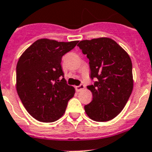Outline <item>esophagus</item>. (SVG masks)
<instances>
[{
  "instance_id": "esophagus-1",
  "label": "esophagus",
  "mask_w": 152,
  "mask_h": 152,
  "mask_svg": "<svg viewBox=\"0 0 152 152\" xmlns=\"http://www.w3.org/2000/svg\"><path fill=\"white\" fill-rule=\"evenodd\" d=\"M85 86L83 84H80V86H77V87H75V89L77 92H80V91H82L83 89H84Z\"/></svg>"
}]
</instances>
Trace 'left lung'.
Returning <instances> with one entry per match:
<instances>
[{
    "instance_id": "obj_1",
    "label": "left lung",
    "mask_w": 152,
    "mask_h": 152,
    "mask_svg": "<svg viewBox=\"0 0 152 152\" xmlns=\"http://www.w3.org/2000/svg\"><path fill=\"white\" fill-rule=\"evenodd\" d=\"M77 46L87 55L91 78L96 80L87 87L93 99L84 106L85 112L97 122L114 119L125 107L133 91L131 59L123 48L108 37L81 40Z\"/></svg>"
}]
</instances>
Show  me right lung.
<instances>
[{"label": "right lung", "instance_id": "1", "mask_svg": "<svg viewBox=\"0 0 152 152\" xmlns=\"http://www.w3.org/2000/svg\"><path fill=\"white\" fill-rule=\"evenodd\" d=\"M78 41L58 42L40 39L27 48L16 66V90L30 115L51 123L64 115L75 89L66 83L61 58Z\"/></svg>", "mask_w": 152, "mask_h": 152}]
</instances>
